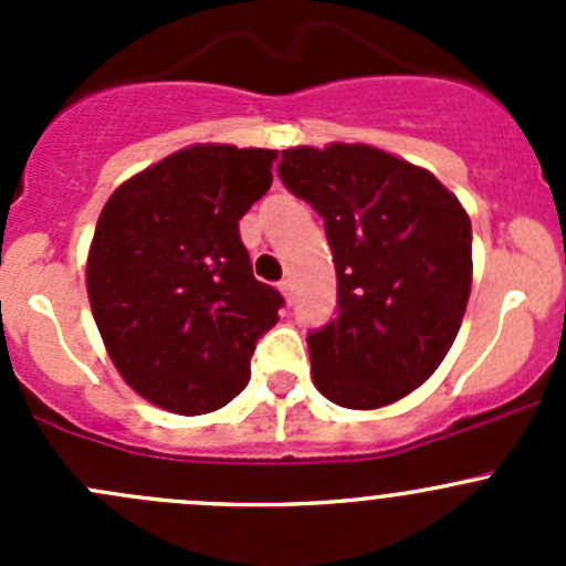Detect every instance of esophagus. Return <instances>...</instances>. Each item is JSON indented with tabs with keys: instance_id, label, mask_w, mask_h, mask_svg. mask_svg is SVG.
I'll return each instance as SVG.
<instances>
[{
	"instance_id": "1",
	"label": "esophagus",
	"mask_w": 566,
	"mask_h": 566,
	"mask_svg": "<svg viewBox=\"0 0 566 566\" xmlns=\"http://www.w3.org/2000/svg\"><path fill=\"white\" fill-rule=\"evenodd\" d=\"M279 293L284 295V301H287V304H293V282H290V279L279 282Z\"/></svg>"
}]
</instances>
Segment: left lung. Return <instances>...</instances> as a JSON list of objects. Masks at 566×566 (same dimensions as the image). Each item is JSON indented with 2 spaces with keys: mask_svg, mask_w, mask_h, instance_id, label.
<instances>
[{
  "mask_svg": "<svg viewBox=\"0 0 566 566\" xmlns=\"http://www.w3.org/2000/svg\"><path fill=\"white\" fill-rule=\"evenodd\" d=\"M279 177L323 216L339 317L306 336L331 402L375 410L447 358L471 295V219L427 169L369 145L282 150Z\"/></svg>",
  "mask_w": 566,
  "mask_h": 566,
  "instance_id": "1",
  "label": "left lung"
}]
</instances>
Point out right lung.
I'll return each instance as SVG.
<instances>
[{
	"label": "right lung",
	"instance_id": "obj_1",
	"mask_svg": "<svg viewBox=\"0 0 566 566\" xmlns=\"http://www.w3.org/2000/svg\"><path fill=\"white\" fill-rule=\"evenodd\" d=\"M276 150L191 145L114 188L87 254V295L117 373L180 416L247 389L284 298L256 282L238 221L271 188Z\"/></svg>",
	"mask_w": 566,
	"mask_h": 566
}]
</instances>
